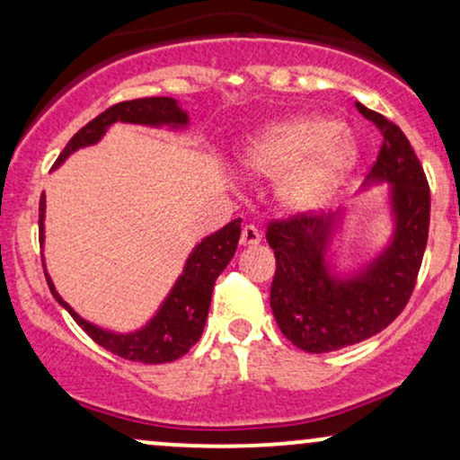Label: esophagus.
I'll use <instances>...</instances> for the list:
<instances>
[{"label": "esophagus", "mask_w": 460, "mask_h": 460, "mask_svg": "<svg viewBox=\"0 0 460 460\" xmlns=\"http://www.w3.org/2000/svg\"><path fill=\"white\" fill-rule=\"evenodd\" d=\"M261 242V231L257 229L255 225H246L242 226V234H240V244L242 246H255Z\"/></svg>", "instance_id": "obj_1"}]
</instances>
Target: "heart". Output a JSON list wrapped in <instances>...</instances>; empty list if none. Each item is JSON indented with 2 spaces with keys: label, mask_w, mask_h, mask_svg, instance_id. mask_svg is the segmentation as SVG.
I'll use <instances>...</instances> for the list:
<instances>
[{
  "label": "heart",
  "mask_w": 460,
  "mask_h": 460,
  "mask_svg": "<svg viewBox=\"0 0 460 460\" xmlns=\"http://www.w3.org/2000/svg\"><path fill=\"white\" fill-rule=\"evenodd\" d=\"M357 149L340 123L300 119L274 125L248 145L244 166L251 175L285 177L281 197L292 209L320 208L335 192L350 168Z\"/></svg>",
  "instance_id": "1"
}]
</instances>
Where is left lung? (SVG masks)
I'll return each mask as SVG.
<instances>
[{"instance_id":"1","label":"left lung","mask_w":460,"mask_h":460,"mask_svg":"<svg viewBox=\"0 0 460 460\" xmlns=\"http://www.w3.org/2000/svg\"><path fill=\"white\" fill-rule=\"evenodd\" d=\"M358 114L381 131L372 179L394 183L395 237L376 263L350 281L324 270L332 216L292 214L268 223L266 240L277 270L270 307L279 329L305 352H332L387 329L413 294L430 225V188L424 166L402 129L383 114L357 103Z\"/></svg>"}]
</instances>
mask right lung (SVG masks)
Here are the masks:
<instances>
[{"label": "right lung", "mask_w": 460, "mask_h": 460, "mask_svg": "<svg viewBox=\"0 0 460 460\" xmlns=\"http://www.w3.org/2000/svg\"><path fill=\"white\" fill-rule=\"evenodd\" d=\"M116 120L123 123H140V125H186L188 116L177 108L175 99L168 97H146V99H131V102H120L110 105L105 112L94 116L91 123L84 125L82 129L68 140L65 151L60 153L54 166H60L62 162L71 155L73 151L82 149V146L94 145L110 125ZM43 218H45V194L40 197L39 203V231L40 242H43ZM240 225L242 220L235 218L229 225L216 231L214 235L205 237L200 244L194 248L192 255L186 263L179 281L168 294L166 303L157 311L145 329L138 332H129V335H116L97 329L94 324H88L82 320L68 305L56 294L54 283L47 277L51 294H54L58 303L65 307L73 320L82 326L84 332L97 341L105 350L114 352L120 358L128 361L146 363V366H157V363H171L175 358L183 357L186 352L199 341L200 332H203L205 320H208L209 303H212V292L216 279L225 270L226 263L234 260L237 240H240Z\"/></svg>", "instance_id": "1"}]
</instances>
